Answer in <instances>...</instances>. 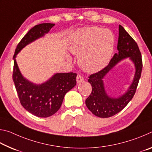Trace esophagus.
I'll return each mask as SVG.
<instances>
[{"mask_svg": "<svg viewBox=\"0 0 152 152\" xmlns=\"http://www.w3.org/2000/svg\"><path fill=\"white\" fill-rule=\"evenodd\" d=\"M84 80V78L83 77H82L81 75H80V74H78L76 76V81H77V83L79 84L81 82H82Z\"/></svg>", "mask_w": 152, "mask_h": 152, "instance_id": "1", "label": "esophagus"}]
</instances>
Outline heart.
I'll list each match as a JSON object with an SVG mask.
<instances>
[{
    "label": "heart",
    "instance_id": "b5f03b06",
    "mask_svg": "<svg viewBox=\"0 0 152 152\" xmlns=\"http://www.w3.org/2000/svg\"><path fill=\"white\" fill-rule=\"evenodd\" d=\"M115 37L109 30L86 27L74 35L70 50L78 56V64L87 72H96L106 66L114 51Z\"/></svg>",
    "mask_w": 152,
    "mask_h": 152
}]
</instances>
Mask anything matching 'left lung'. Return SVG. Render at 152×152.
I'll use <instances>...</instances> for the list:
<instances>
[{
	"instance_id": "left-lung-1",
	"label": "left lung",
	"mask_w": 152,
	"mask_h": 152,
	"mask_svg": "<svg viewBox=\"0 0 152 152\" xmlns=\"http://www.w3.org/2000/svg\"><path fill=\"white\" fill-rule=\"evenodd\" d=\"M117 50L118 53H115L109 64L104 68L88 76V81L91 84L92 90L85 102L87 108L96 117H112L124 109L134 96L141 77L143 64L140 49L135 40L120 25ZM127 57H129L134 64V78L125 94L118 98L110 97L105 91L103 79L117 63Z\"/></svg>"
}]
</instances>
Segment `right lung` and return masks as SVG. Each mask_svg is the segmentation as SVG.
I'll return each mask as SVG.
<instances>
[{
  "mask_svg": "<svg viewBox=\"0 0 152 152\" xmlns=\"http://www.w3.org/2000/svg\"><path fill=\"white\" fill-rule=\"evenodd\" d=\"M54 25L42 23L31 28L17 45L13 56L12 80L20 104L28 112L39 117H50L60 109L65 94L76 86L77 74L57 73L44 83L36 84L23 76L15 58L23 48L43 37Z\"/></svg>",
  "mask_w": 152,
  "mask_h": 152,
  "instance_id": "add662e5",
  "label": "right lung"
}]
</instances>
